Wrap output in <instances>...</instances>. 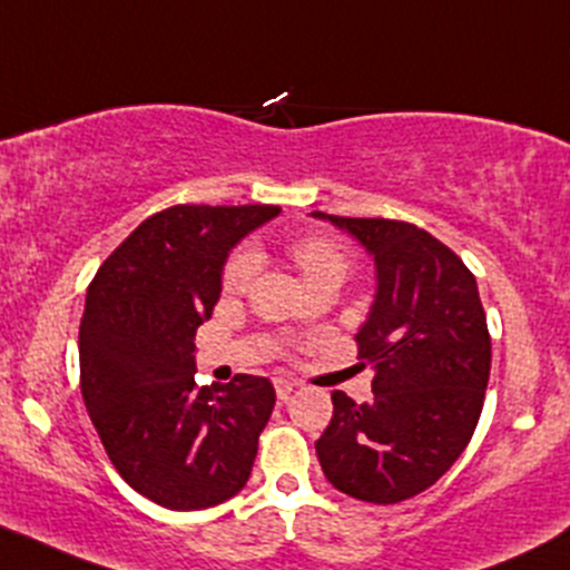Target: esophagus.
Instances as JSON below:
<instances>
[{
    "label": "esophagus",
    "mask_w": 570,
    "mask_h": 570,
    "mask_svg": "<svg viewBox=\"0 0 570 570\" xmlns=\"http://www.w3.org/2000/svg\"><path fill=\"white\" fill-rule=\"evenodd\" d=\"M295 387L297 382L289 380V376H275V393H278V399H289Z\"/></svg>",
    "instance_id": "obj_1"
}]
</instances>
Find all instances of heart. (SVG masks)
Segmentation results:
<instances>
[{"instance_id":"1","label":"heart","mask_w":570,"mask_h":570,"mask_svg":"<svg viewBox=\"0 0 570 570\" xmlns=\"http://www.w3.org/2000/svg\"><path fill=\"white\" fill-rule=\"evenodd\" d=\"M292 259L297 262L305 281L320 278L322 273H331V269H344L346 273V256L333 239L325 237H301L292 243ZM256 273V254L250 248H239L237 254H232V259L224 265L220 273V286L229 295H237L245 286L250 284Z\"/></svg>"}]
</instances>
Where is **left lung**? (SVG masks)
Returning <instances> with one entry per match:
<instances>
[{
    "label": "left lung",
    "mask_w": 570,
    "mask_h": 570,
    "mask_svg": "<svg viewBox=\"0 0 570 570\" xmlns=\"http://www.w3.org/2000/svg\"><path fill=\"white\" fill-rule=\"evenodd\" d=\"M327 218L368 248L380 284L355 335L361 368H374V399L357 406L333 391L316 456L338 491L393 505L434 487L472 440L491 368L487 314L475 275L426 229L391 218Z\"/></svg>",
    "instance_id": "1"
}]
</instances>
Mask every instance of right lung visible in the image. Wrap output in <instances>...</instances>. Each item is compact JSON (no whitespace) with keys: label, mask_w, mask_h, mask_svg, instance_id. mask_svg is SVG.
Wrapping results in <instances>:
<instances>
[{"label":"right lung","mask_w":570,"mask_h":570,"mask_svg":"<svg viewBox=\"0 0 570 570\" xmlns=\"http://www.w3.org/2000/svg\"><path fill=\"white\" fill-rule=\"evenodd\" d=\"M281 207L175 205L136 226L95 273L79 327L81 395L114 470L171 511L245 487L275 406L265 376L194 382L196 331L239 237Z\"/></svg>","instance_id":"add662e5"}]
</instances>
